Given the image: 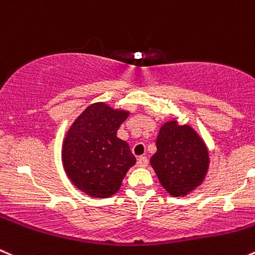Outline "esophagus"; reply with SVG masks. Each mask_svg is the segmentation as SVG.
I'll return each mask as SVG.
<instances>
[{
    "label": "esophagus",
    "instance_id": "34e87169",
    "mask_svg": "<svg viewBox=\"0 0 255 255\" xmlns=\"http://www.w3.org/2000/svg\"><path fill=\"white\" fill-rule=\"evenodd\" d=\"M147 164H149V160H147L146 156H140L139 159H137V165H139L140 168H146Z\"/></svg>",
    "mask_w": 255,
    "mask_h": 255
}]
</instances>
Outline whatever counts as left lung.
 <instances>
[{"label": "left lung", "instance_id": "1", "mask_svg": "<svg viewBox=\"0 0 255 255\" xmlns=\"http://www.w3.org/2000/svg\"><path fill=\"white\" fill-rule=\"evenodd\" d=\"M156 149L150 165L171 196L188 195L204 181L209 169V151L190 125H179L176 119L162 124Z\"/></svg>", "mask_w": 255, "mask_h": 255}]
</instances>
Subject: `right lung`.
<instances>
[{
  "label": "right lung",
  "mask_w": 255,
  "mask_h": 255,
  "mask_svg": "<svg viewBox=\"0 0 255 255\" xmlns=\"http://www.w3.org/2000/svg\"><path fill=\"white\" fill-rule=\"evenodd\" d=\"M129 111L105 103L87 106L67 130L62 142V165L71 183L93 198L118 193L136 159L116 132Z\"/></svg>",
  "instance_id": "obj_1"
}]
</instances>
